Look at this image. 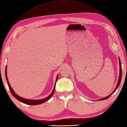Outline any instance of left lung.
Returning <instances> with one entry per match:
<instances>
[{
  "label": "left lung",
  "mask_w": 127,
  "mask_h": 127,
  "mask_svg": "<svg viewBox=\"0 0 127 127\" xmlns=\"http://www.w3.org/2000/svg\"><path fill=\"white\" fill-rule=\"evenodd\" d=\"M119 64H120V75H119V80H118V83H117V85H116V87H115L114 91L113 92H112L110 95H109L108 96H107V97H104V98H102V99H99L98 100H105V99H108V98L109 97H110L111 95L112 94H113L115 91H116V90H117V89L118 87H119V86H120V84L121 81V79H122V66H121V60H120V58H119Z\"/></svg>",
  "instance_id": "obj_1"
}]
</instances>
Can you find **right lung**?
<instances>
[{"label":"right lung","instance_id":"right-lung-1","mask_svg":"<svg viewBox=\"0 0 127 127\" xmlns=\"http://www.w3.org/2000/svg\"><path fill=\"white\" fill-rule=\"evenodd\" d=\"M5 77H6V80L7 81V84H8V87H9L10 90L11 91V94L13 96L15 97V98H16L19 101H20L21 102L24 103V104H28V105H38V104H41L42 103H43L44 102H46V101L48 100L50 98L52 97V95L54 94V92L55 91V84L56 81L58 80V75H57V77H56V81H55V85L54 87V89H53L52 92L51 93V94H50L49 96H48L47 97L43 98V99H38V100H32V99H25L24 98H22L20 96H19L18 95H17L16 93L14 92V91L13 90L12 88L11 87L10 84L8 82V79H7V66H6V68H5Z\"/></svg>","mask_w":127,"mask_h":127}]
</instances>
